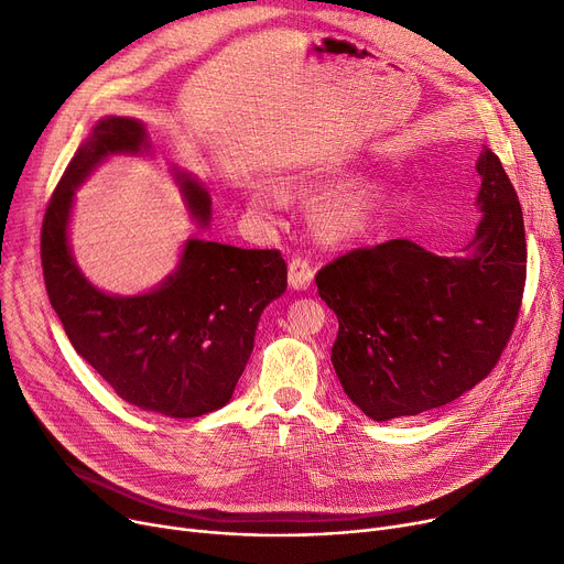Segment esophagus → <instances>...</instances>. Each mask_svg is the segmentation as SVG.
Returning <instances> with one entry per match:
<instances>
[{
	"mask_svg": "<svg viewBox=\"0 0 564 564\" xmlns=\"http://www.w3.org/2000/svg\"><path fill=\"white\" fill-rule=\"evenodd\" d=\"M313 276H315V270L308 258H292L290 264H288V281L294 290H306L311 283H313Z\"/></svg>",
	"mask_w": 564,
	"mask_h": 564,
	"instance_id": "obj_1",
	"label": "esophagus"
}]
</instances>
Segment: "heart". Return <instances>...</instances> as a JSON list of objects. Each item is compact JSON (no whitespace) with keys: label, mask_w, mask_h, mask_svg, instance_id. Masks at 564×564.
Returning <instances> with one entry per match:
<instances>
[{"label":"heart","mask_w":564,"mask_h":564,"mask_svg":"<svg viewBox=\"0 0 564 564\" xmlns=\"http://www.w3.org/2000/svg\"><path fill=\"white\" fill-rule=\"evenodd\" d=\"M379 189L372 185L347 189L334 198H329L315 215V224L319 232L332 242L351 240L370 224L377 205H379Z\"/></svg>","instance_id":"1"}]
</instances>
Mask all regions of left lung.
<instances>
[{"mask_svg": "<svg viewBox=\"0 0 564 564\" xmlns=\"http://www.w3.org/2000/svg\"><path fill=\"white\" fill-rule=\"evenodd\" d=\"M476 169L482 215L464 258L389 240L354 249L315 276L338 317L332 364L372 421L457 400L494 370L514 332L525 285L521 203L489 148Z\"/></svg>", "mask_w": 564, "mask_h": 564, "instance_id": "1", "label": "left lung"}]
</instances>
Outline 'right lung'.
<instances>
[{"instance_id": "add662e5", "label": "right lung", "mask_w": 564, "mask_h": 564, "mask_svg": "<svg viewBox=\"0 0 564 564\" xmlns=\"http://www.w3.org/2000/svg\"><path fill=\"white\" fill-rule=\"evenodd\" d=\"M143 123L107 116L58 181L43 217L41 260L52 308L79 357L126 402L196 419L224 406L251 357L264 306L288 288L276 249L187 240L177 270L153 292L107 294L79 272L68 247L75 189L109 155L148 151ZM192 217L207 226L210 194L173 169Z\"/></svg>"}]
</instances>
